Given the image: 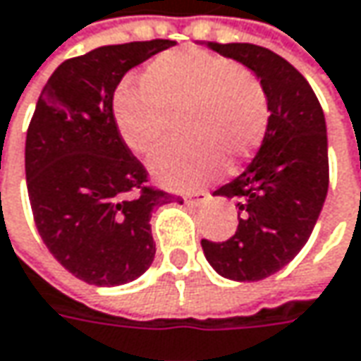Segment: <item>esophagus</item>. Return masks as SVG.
<instances>
[{"instance_id":"esophagus-1","label":"esophagus","mask_w":361,"mask_h":361,"mask_svg":"<svg viewBox=\"0 0 361 361\" xmlns=\"http://www.w3.org/2000/svg\"><path fill=\"white\" fill-rule=\"evenodd\" d=\"M209 195L207 190H197V192H189V195H185V201L189 203V205H199V203H205L209 201Z\"/></svg>"}]
</instances>
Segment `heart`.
<instances>
[{"mask_svg": "<svg viewBox=\"0 0 361 361\" xmlns=\"http://www.w3.org/2000/svg\"><path fill=\"white\" fill-rule=\"evenodd\" d=\"M114 116L132 152L152 156L171 132L185 137L152 160L154 178L189 190L215 180L260 148L270 107L260 79L245 66L201 48H176L146 64L142 85H121Z\"/></svg>", "mask_w": 361, "mask_h": 361, "instance_id": "obj_1", "label": "heart"}]
</instances>
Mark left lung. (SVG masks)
<instances>
[{
  "instance_id": "8db88e82",
  "label": "left lung",
  "mask_w": 361,
  "mask_h": 361,
  "mask_svg": "<svg viewBox=\"0 0 361 361\" xmlns=\"http://www.w3.org/2000/svg\"><path fill=\"white\" fill-rule=\"evenodd\" d=\"M205 46L245 64L268 95L270 119L256 158L213 192L238 201V229L226 242L201 240L221 276L254 282L293 260L319 219L329 187L325 116L307 79L276 52L245 42Z\"/></svg>"
}]
</instances>
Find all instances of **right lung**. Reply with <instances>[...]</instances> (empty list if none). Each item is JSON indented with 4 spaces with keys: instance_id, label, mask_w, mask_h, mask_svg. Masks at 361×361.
I'll use <instances>...</instances> for the list:
<instances>
[{
    "instance_id": "obj_1",
    "label": "right lung",
    "mask_w": 361,
    "mask_h": 361,
    "mask_svg": "<svg viewBox=\"0 0 361 361\" xmlns=\"http://www.w3.org/2000/svg\"><path fill=\"white\" fill-rule=\"evenodd\" d=\"M171 46L172 40L99 46L64 61L27 126L34 224L50 254L87 284L132 282L154 260L150 217L174 195L148 187L144 164L119 134L114 93L130 68Z\"/></svg>"
}]
</instances>
